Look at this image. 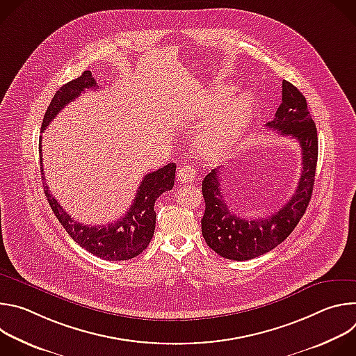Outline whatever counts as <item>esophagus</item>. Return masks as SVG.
<instances>
[{"label": "esophagus", "instance_id": "1", "mask_svg": "<svg viewBox=\"0 0 356 356\" xmlns=\"http://www.w3.org/2000/svg\"><path fill=\"white\" fill-rule=\"evenodd\" d=\"M195 175H197L195 169H194L193 166L186 165V166H183V168L179 169V172H177V180H179V183H181V184H187V183L194 181Z\"/></svg>", "mask_w": 356, "mask_h": 356}]
</instances>
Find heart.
Returning <instances> with one entry per match:
<instances>
[{
	"instance_id": "obj_1",
	"label": "heart",
	"mask_w": 356,
	"mask_h": 356,
	"mask_svg": "<svg viewBox=\"0 0 356 356\" xmlns=\"http://www.w3.org/2000/svg\"><path fill=\"white\" fill-rule=\"evenodd\" d=\"M229 94L231 88L228 87L206 91L195 101L194 113L200 118L210 117ZM250 113L252 99L243 92L231 98L214 115L212 113L213 115L197 138V145L206 158L220 159L227 154L245 132Z\"/></svg>"
}]
</instances>
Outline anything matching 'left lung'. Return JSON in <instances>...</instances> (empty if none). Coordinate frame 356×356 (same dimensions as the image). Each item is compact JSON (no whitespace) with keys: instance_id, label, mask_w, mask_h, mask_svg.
<instances>
[{"instance_id":"left-lung-1","label":"left lung","mask_w":356,"mask_h":356,"mask_svg":"<svg viewBox=\"0 0 356 356\" xmlns=\"http://www.w3.org/2000/svg\"><path fill=\"white\" fill-rule=\"evenodd\" d=\"M266 127L297 139L301 147V176L294 194L279 211L248 221L236 217L227 206L220 187L221 169H214L204 177L201 190L206 211L201 232L207 245L225 259L248 261L272 250L293 232L309 207L318 158L317 128L306 97L286 80L282 83V103Z\"/></svg>"}]
</instances>
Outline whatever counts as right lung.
I'll return each mask as SVG.
<instances>
[{
  "label": "right lung",
  "mask_w": 356,
  "mask_h": 356,
  "mask_svg": "<svg viewBox=\"0 0 356 356\" xmlns=\"http://www.w3.org/2000/svg\"><path fill=\"white\" fill-rule=\"evenodd\" d=\"M97 83L91 76L90 70H86L77 79L62 86L44 113L42 122V132L44 128L55 120L65 106L76 99L86 88L97 90ZM42 136H39V159L40 170L43 180V191L49 201V206L55 213L59 222L63 225L66 232L72 239L79 243L86 250L91 252L92 255L104 259V261H128L139 253H142L152 236L155 232L156 213H155V201L165 191L173 188L176 165L169 163L165 168L158 169L156 172L147 173L136 191L132 206L127 214L117 220L115 222H108L107 225H84L73 220L59 204L55 195H52L49 186L44 183V173L42 165Z\"/></svg>",
  "instance_id": "add662e5"
}]
</instances>
